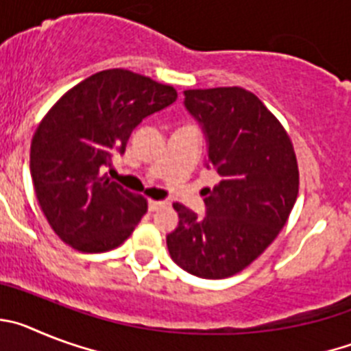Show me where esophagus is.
Segmentation results:
<instances>
[{"label": "esophagus", "instance_id": "34e87169", "mask_svg": "<svg viewBox=\"0 0 351 351\" xmlns=\"http://www.w3.org/2000/svg\"><path fill=\"white\" fill-rule=\"evenodd\" d=\"M161 206H163V202H161V200H149L147 202L149 210H156V209H160Z\"/></svg>", "mask_w": 351, "mask_h": 351}]
</instances>
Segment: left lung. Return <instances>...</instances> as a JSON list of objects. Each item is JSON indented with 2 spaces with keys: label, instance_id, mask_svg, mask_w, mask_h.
<instances>
[{
  "label": "left lung",
  "instance_id": "left-lung-1",
  "mask_svg": "<svg viewBox=\"0 0 351 351\" xmlns=\"http://www.w3.org/2000/svg\"><path fill=\"white\" fill-rule=\"evenodd\" d=\"M184 108L202 128L206 169L219 182L198 216L173 204L172 260L190 274L221 280L247 267L278 237L299 193L291 142L267 107L243 88L188 89Z\"/></svg>",
  "mask_w": 351,
  "mask_h": 351
}]
</instances>
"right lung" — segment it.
Returning <instances> with one entry per match:
<instances>
[{"label":"right lung","instance_id":"1","mask_svg":"<svg viewBox=\"0 0 351 351\" xmlns=\"http://www.w3.org/2000/svg\"><path fill=\"white\" fill-rule=\"evenodd\" d=\"M178 98L172 86L128 70H105L71 88L43 117L31 142L35 193L54 232L75 250L123 244L147 210L104 170L133 130Z\"/></svg>","mask_w":351,"mask_h":351}]
</instances>
